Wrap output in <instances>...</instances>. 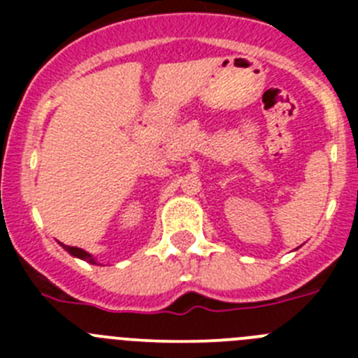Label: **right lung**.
<instances>
[{"label": "right lung", "mask_w": 358, "mask_h": 358, "mask_svg": "<svg viewBox=\"0 0 358 358\" xmlns=\"http://www.w3.org/2000/svg\"><path fill=\"white\" fill-rule=\"evenodd\" d=\"M61 245H62V248L66 249V251L69 252V255H71V256H75V258H80V260L87 262V264L100 265V264H98L96 260H94V258H93V255H90V252H87V251H84V249H80V248H71V245H64V243H61Z\"/></svg>", "instance_id": "1"}]
</instances>
